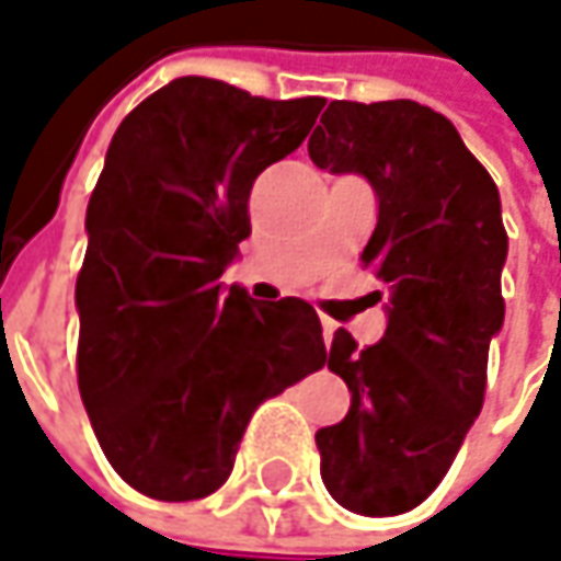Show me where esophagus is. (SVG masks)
Here are the masks:
<instances>
[{"label":"esophagus","mask_w":561,"mask_h":561,"mask_svg":"<svg viewBox=\"0 0 561 561\" xmlns=\"http://www.w3.org/2000/svg\"><path fill=\"white\" fill-rule=\"evenodd\" d=\"M321 324H324V340L330 342V336H333V327H336V324H333V321H327V318L321 321Z\"/></svg>","instance_id":"34e87169"}]
</instances>
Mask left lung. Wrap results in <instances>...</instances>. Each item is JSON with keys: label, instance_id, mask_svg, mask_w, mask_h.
<instances>
[{"label": "left lung", "instance_id": "obj_1", "mask_svg": "<svg viewBox=\"0 0 561 561\" xmlns=\"http://www.w3.org/2000/svg\"><path fill=\"white\" fill-rule=\"evenodd\" d=\"M308 157L374 187L360 265L389 284L382 340L336 330L327 352L352 404L314 435L321 479L352 513L398 516L438 488L482 411L510 250L497 184L447 116L404 98L330 101Z\"/></svg>", "mask_w": 561, "mask_h": 561}]
</instances>
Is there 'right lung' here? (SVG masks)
I'll list each match as a JSON object with an SVG mask.
<instances>
[{
  "label": "right lung",
  "instance_id": "right-lung-1",
  "mask_svg": "<svg viewBox=\"0 0 561 561\" xmlns=\"http://www.w3.org/2000/svg\"><path fill=\"white\" fill-rule=\"evenodd\" d=\"M321 107L179 77L107 148L77 277L79 394L104 457L148 497L219 491L255 408L324 367L306 299L255 302L221 284L259 172L306 141Z\"/></svg>",
  "mask_w": 561,
  "mask_h": 561
}]
</instances>
